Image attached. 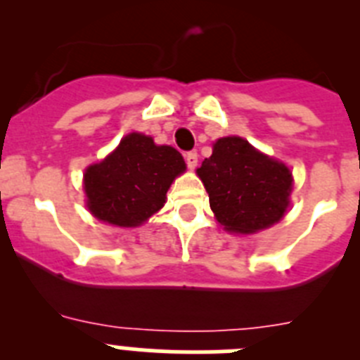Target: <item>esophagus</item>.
<instances>
[{
	"instance_id": "obj_1",
	"label": "esophagus",
	"mask_w": 360,
	"mask_h": 360,
	"mask_svg": "<svg viewBox=\"0 0 360 360\" xmlns=\"http://www.w3.org/2000/svg\"><path fill=\"white\" fill-rule=\"evenodd\" d=\"M186 164L189 169H195L196 164H198V155L195 151H189L186 153Z\"/></svg>"
}]
</instances>
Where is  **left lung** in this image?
Returning <instances> with one entry per match:
<instances>
[{
  "mask_svg": "<svg viewBox=\"0 0 360 360\" xmlns=\"http://www.w3.org/2000/svg\"><path fill=\"white\" fill-rule=\"evenodd\" d=\"M218 221L231 232L252 234L274 225L288 207L292 173L240 136L216 141L196 169Z\"/></svg>",
  "mask_w": 360,
  "mask_h": 360,
  "instance_id": "obj_1",
  "label": "left lung"
}]
</instances>
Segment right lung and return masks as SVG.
Here are the masks:
<instances>
[{"label": "right lung", "mask_w": 360, "mask_h": 360, "mask_svg": "<svg viewBox=\"0 0 360 360\" xmlns=\"http://www.w3.org/2000/svg\"><path fill=\"white\" fill-rule=\"evenodd\" d=\"M184 171L186 162L176 149L131 133L110 157L86 169L88 209L95 218L117 227L141 225L162 209L165 193Z\"/></svg>", "instance_id": "right-lung-1"}]
</instances>
